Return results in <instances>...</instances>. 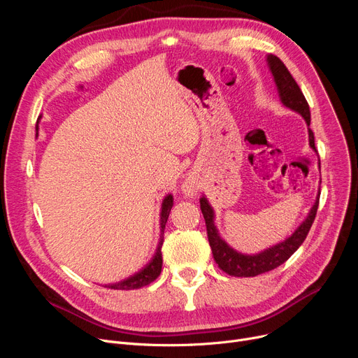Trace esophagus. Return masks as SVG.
<instances>
[{"label": "esophagus", "instance_id": "esophagus-1", "mask_svg": "<svg viewBox=\"0 0 358 358\" xmlns=\"http://www.w3.org/2000/svg\"><path fill=\"white\" fill-rule=\"evenodd\" d=\"M184 189H185V192H189V193H192L194 189H193V185L192 184H187L185 187H184Z\"/></svg>", "mask_w": 358, "mask_h": 358}]
</instances>
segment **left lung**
I'll return each mask as SVG.
<instances>
[{"mask_svg":"<svg viewBox=\"0 0 358 358\" xmlns=\"http://www.w3.org/2000/svg\"><path fill=\"white\" fill-rule=\"evenodd\" d=\"M267 64L274 77V83H275L281 103H283V106H286L287 108L299 113V115L305 119L309 127L310 126L309 104L303 96V92L300 91L297 83L292 77V73L275 55H267ZM308 131H309V145L315 150L316 148H315L313 131L310 130V127L308 129ZM319 196H321V193H317L316 200L306 219L300 223V227L287 239L252 255L238 252L220 238L219 231L215 227L213 208L204 196L200 197V209L206 220V228H208V238L213 252V258L216 261V264L219 266V268L234 277H255L258 274L271 271L283 264V262H286L306 239L316 216Z\"/></svg>","mask_w":358,"mask_h":358,"instance_id":"obj_1","label":"left lung"}]
</instances>
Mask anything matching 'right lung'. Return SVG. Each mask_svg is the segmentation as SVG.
Returning a JSON list of instances; mask_svg holds the SVG:
<instances>
[{
    "mask_svg": "<svg viewBox=\"0 0 358 358\" xmlns=\"http://www.w3.org/2000/svg\"><path fill=\"white\" fill-rule=\"evenodd\" d=\"M174 204V199L171 194H166L165 199L162 200L161 204V234H159V242L157 251L148 264L138 271L136 274L130 275L122 281H117V283L108 285L106 287L108 289H115V290H134V289H141L143 286H148L161 274V268H162V254H161V248H162V242H164V229H165V223L168 220L169 212H171V208Z\"/></svg>",
    "mask_w": 358,
    "mask_h": 358,
    "instance_id": "1",
    "label": "right lung"
}]
</instances>
